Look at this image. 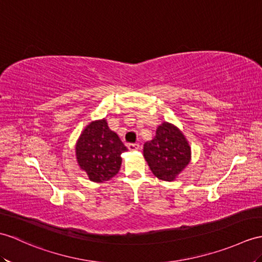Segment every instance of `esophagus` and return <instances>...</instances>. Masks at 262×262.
I'll return each mask as SVG.
<instances>
[{
	"instance_id": "1",
	"label": "esophagus",
	"mask_w": 262,
	"mask_h": 262,
	"mask_svg": "<svg viewBox=\"0 0 262 262\" xmlns=\"http://www.w3.org/2000/svg\"><path fill=\"white\" fill-rule=\"evenodd\" d=\"M127 147H128L129 150H137V149H139V145L136 143H130V144H128Z\"/></svg>"
}]
</instances>
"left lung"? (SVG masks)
Listing matches in <instances>:
<instances>
[{"instance_id":"8db88e82","label":"left lung","mask_w":262,"mask_h":262,"mask_svg":"<svg viewBox=\"0 0 262 262\" xmlns=\"http://www.w3.org/2000/svg\"><path fill=\"white\" fill-rule=\"evenodd\" d=\"M143 151L150 171L163 181H173L191 159V149L184 135L168 123L159 126L156 136L144 144Z\"/></svg>"}]
</instances>
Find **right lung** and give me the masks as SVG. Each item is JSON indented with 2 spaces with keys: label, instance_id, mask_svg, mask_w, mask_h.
Returning a JSON list of instances; mask_svg holds the SVG:
<instances>
[{
  "label": "right lung",
  "instance_id": "obj_1",
  "mask_svg": "<svg viewBox=\"0 0 262 262\" xmlns=\"http://www.w3.org/2000/svg\"><path fill=\"white\" fill-rule=\"evenodd\" d=\"M127 147L105 119L90 123L76 146L78 164L94 182H105L116 175L121 165V153Z\"/></svg>",
  "mask_w": 262,
  "mask_h": 262
}]
</instances>
